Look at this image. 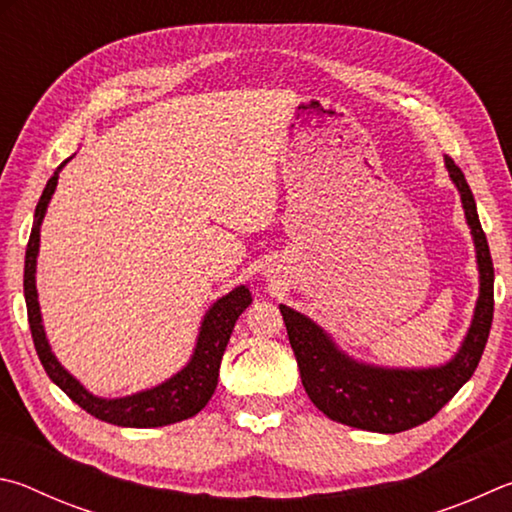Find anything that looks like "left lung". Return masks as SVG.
Returning a JSON list of instances; mask_svg holds the SVG:
<instances>
[{
  "mask_svg": "<svg viewBox=\"0 0 512 512\" xmlns=\"http://www.w3.org/2000/svg\"><path fill=\"white\" fill-rule=\"evenodd\" d=\"M463 200L465 218L472 229L479 263V301L474 310L468 337L452 362L438 369L400 371L378 369L348 360L317 324L288 306H281V315L288 328L290 346L297 357L301 382L308 398L319 411L342 425H351L366 432L398 434L434 418L456 391L472 378L474 369L486 348L492 312H495V267H492L486 233L481 229L477 204L461 168L445 157Z\"/></svg>",
  "mask_w": 512,
  "mask_h": 512,
  "instance_id": "1",
  "label": "left lung"
}]
</instances>
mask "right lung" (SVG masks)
Here are the masks:
<instances>
[{"label":"right lung","mask_w":512,"mask_h":512,"mask_svg":"<svg viewBox=\"0 0 512 512\" xmlns=\"http://www.w3.org/2000/svg\"><path fill=\"white\" fill-rule=\"evenodd\" d=\"M58 170L51 175L47 186H44L38 206H35V220L24 258L26 315H29L31 337L44 371H47L49 378L56 382L78 407H83L87 414H92L98 420H105V423L119 427H161L195 416L197 411L204 409L206 402L211 400L215 387H218V373L224 348L229 344L236 319L251 303L249 290L245 285H240V288L229 292L227 297L213 303V308L206 312V317L202 321L200 337H197V346L191 362L186 364V369L173 375L168 382L159 384L155 389L134 393V396L128 398L105 400L92 396V393L83 389V384L76 378H71V375L62 369L56 355L51 353L42 328L38 290H35V258H38L40 247V222L44 218V213H47L53 191H56Z\"/></svg>","instance_id":"add662e5"}]
</instances>
